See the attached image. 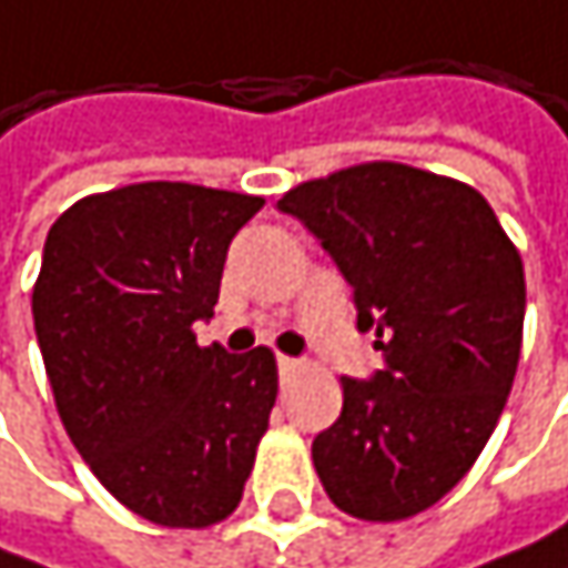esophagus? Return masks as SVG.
Masks as SVG:
<instances>
[{"label":"esophagus","mask_w":568,"mask_h":568,"mask_svg":"<svg viewBox=\"0 0 568 568\" xmlns=\"http://www.w3.org/2000/svg\"><path fill=\"white\" fill-rule=\"evenodd\" d=\"M300 366H303V363H300V359H293V356H278V373H282V376L296 373Z\"/></svg>","instance_id":"34e87169"}]
</instances>
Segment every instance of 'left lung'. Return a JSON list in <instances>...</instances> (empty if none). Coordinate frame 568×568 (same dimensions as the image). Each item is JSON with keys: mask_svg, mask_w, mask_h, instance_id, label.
<instances>
[{"mask_svg": "<svg viewBox=\"0 0 568 568\" xmlns=\"http://www.w3.org/2000/svg\"><path fill=\"white\" fill-rule=\"evenodd\" d=\"M353 286L359 333L386 366L343 376V413L316 436L329 499L366 523L436 506L479 459L509 399L526 275L493 205L466 182L363 162L278 199Z\"/></svg>", "mask_w": 568, "mask_h": 568, "instance_id": "8db88e82", "label": "left lung"}]
</instances>
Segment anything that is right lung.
Returning a JSON list of instances; mask_svg holds the SVG:
<instances>
[{
    "label": "right lung",
    "mask_w": 568,
    "mask_h": 568,
    "mask_svg": "<svg viewBox=\"0 0 568 568\" xmlns=\"http://www.w3.org/2000/svg\"><path fill=\"white\" fill-rule=\"evenodd\" d=\"M262 195L135 182L49 229L32 320L59 419L95 479L169 529L225 519L278 393L275 356L199 346L232 235Z\"/></svg>",
    "instance_id": "1"
}]
</instances>
